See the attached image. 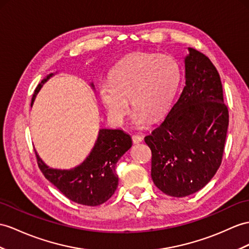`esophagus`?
<instances>
[{
    "label": "esophagus",
    "mask_w": 249,
    "mask_h": 249,
    "mask_svg": "<svg viewBox=\"0 0 249 249\" xmlns=\"http://www.w3.org/2000/svg\"><path fill=\"white\" fill-rule=\"evenodd\" d=\"M142 141V137L139 136V135H133L132 136V142L133 143H139Z\"/></svg>",
    "instance_id": "1"
}]
</instances>
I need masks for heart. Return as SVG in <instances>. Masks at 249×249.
<instances>
[{"mask_svg":"<svg viewBox=\"0 0 249 249\" xmlns=\"http://www.w3.org/2000/svg\"><path fill=\"white\" fill-rule=\"evenodd\" d=\"M180 66L173 57L156 53L135 52L115 64L110 81L98 84V93L114 121L123 123L131 98L135 124L143 126L149 117H160L167 111L180 81Z\"/></svg>","mask_w":249,"mask_h":249,"instance_id":"1","label":"heart"}]
</instances>
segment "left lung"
<instances>
[{
	"label": "left lung",
	"instance_id": "obj_1",
	"mask_svg": "<svg viewBox=\"0 0 249 249\" xmlns=\"http://www.w3.org/2000/svg\"><path fill=\"white\" fill-rule=\"evenodd\" d=\"M188 51L185 87L162 123L144 137L152 152L154 184L174 197L196 193L214 177L229 123L215 66L195 48Z\"/></svg>",
	"mask_w": 249,
	"mask_h": 249
}]
</instances>
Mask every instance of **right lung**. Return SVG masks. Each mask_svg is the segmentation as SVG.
<instances>
[{"label": "right lung", "instance_id": "right-lung-1", "mask_svg": "<svg viewBox=\"0 0 249 249\" xmlns=\"http://www.w3.org/2000/svg\"><path fill=\"white\" fill-rule=\"evenodd\" d=\"M51 74L38 84L35 97ZM132 145L130 135L121 130L102 129L88 159L71 170L48 168L36 153L41 172L71 201L86 206H98L107 202L116 190L118 177L116 163Z\"/></svg>", "mask_w": 249, "mask_h": 249}]
</instances>
